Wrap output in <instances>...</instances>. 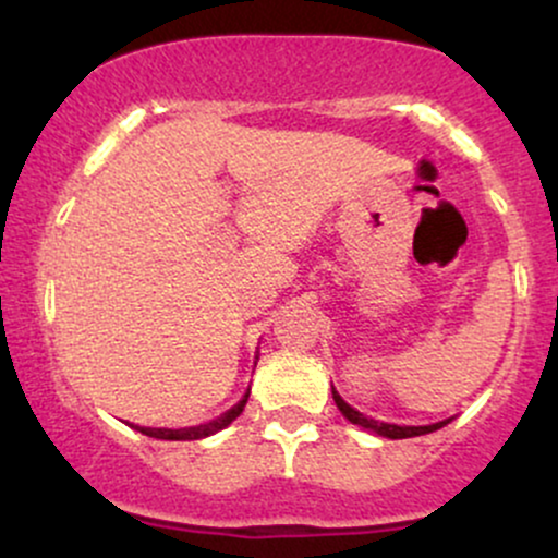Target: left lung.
Segmentation results:
<instances>
[{
  "instance_id": "obj_1",
  "label": "left lung",
  "mask_w": 558,
  "mask_h": 558,
  "mask_svg": "<svg viewBox=\"0 0 558 558\" xmlns=\"http://www.w3.org/2000/svg\"><path fill=\"white\" fill-rule=\"evenodd\" d=\"M332 401H336V407L341 409V414L349 422H354V425L360 427H367V430H375L377 435H383V438H414V435H427L433 430H440V427L446 425V422H435V425H425V427H401V425H388V422H377V420H369L364 417L362 412H356V409H351L349 403H345L341 396L336 393V388H332Z\"/></svg>"
}]
</instances>
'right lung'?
I'll return each instance as SVG.
<instances>
[{
  "mask_svg": "<svg viewBox=\"0 0 558 558\" xmlns=\"http://www.w3.org/2000/svg\"><path fill=\"white\" fill-rule=\"evenodd\" d=\"M246 401H248V393L243 396V399L235 403V407L230 409V412H226V414H222V417H217L213 422H207V425L181 427V430H168V427H138V425H133V427H136L138 433L149 435V438H157V440H198V438H207V435L220 433L222 427H228L230 422H233L243 412Z\"/></svg>",
  "mask_w": 558,
  "mask_h": 558,
  "instance_id": "obj_1",
  "label": "right lung"
}]
</instances>
